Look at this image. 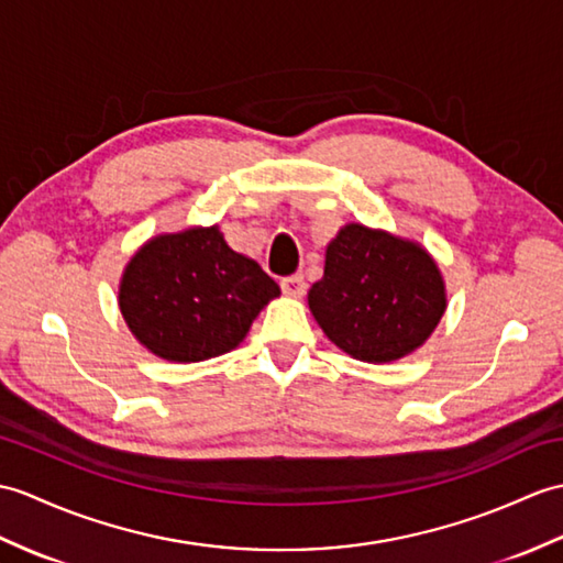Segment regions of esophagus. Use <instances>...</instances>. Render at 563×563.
<instances>
[{
  "mask_svg": "<svg viewBox=\"0 0 563 563\" xmlns=\"http://www.w3.org/2000/svg\"><path fill=\"white\" fill-rule=\"evenodd\" d=\"M280 287L287 297H302L307 290L302 276H287L280 280Z\"/></svg>",
  "mask_w": 563,
  "mask_h": 563,
  "instance_id": "obj_1",
  "label": "esophagus"
}]
</instances>
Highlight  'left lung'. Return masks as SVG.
Wrapping results in <instances>:
<instances>
[{"label":"left lung","mask_w":563,"mask_h":563,"mask_svg":"<svg viewBox=\"0 0 563 563\" xmlns=\"http://www.w3.org/2000/svg\"><path fill=\"white\" fill-rule=\"evenodd\" d=\"M309 309L350 357L382 364L427 341L446 311V285L424 246L350 222L325 246Z\"/></svg>","instance_id":"8db88e82"}]
</instances>
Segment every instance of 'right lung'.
Listing matches in <instances>:
<instances>
[{
  "mask_svg": "<svg viewBox=\"0 0 563 563\" xmlns=\"http://www.w3.org/2000/svg\"><path fill=\"white\" fill-rule=\"evenodd\" d=\"M278 295V283L211 225L143 244L122 273L120 309L143 347L187 364L238 347Z\"/></svg>",
  "mask_w": 563,
  "mask_h": 563,
  "instance_id": "right-lung-1",
  "label": "right lung"
}]
</instances>
